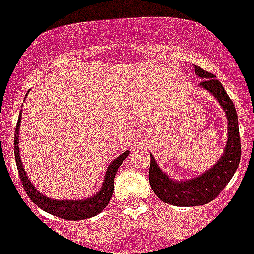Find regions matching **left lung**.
<instances>
[{
	"label": "left lung",
	"mask_w": 254,
	"mask_h": 254,
	"mask_svg": "<svg viewBox=\"0 0 254 254\" xmlns=\"http://www.w3.org/2000/svg\"><path fill=\"white\" fill-rule=\"evenodd\" d=\"M194 68H196V75L202 78L198 86L214 96L219 102L220 107L225 112L228 120V138L223 155L214 164V167L190 179L176 181L170 178L159 167L154 155L150 154L151 160H150L149 181L154 193L163 202L173 206H181V207L206 205L212 201L230 182L241 161V138H239L238 116L234 104L216 76L207 72L201 67L194 66Z\"/></svg>",
	"instance_id": "obj_1"
}]
</instances>
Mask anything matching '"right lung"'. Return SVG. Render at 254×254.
<instances>
[{"label":"right lung","mask_w":254,"mask_h":254,"mask_svg":"<svg viewBox=\"0 0 254 254\" xmlns=\"http://www.w3.org/2000/svg\"><path fill=\"white\" fill-rule=\"evenodd\" d=\"M28 95V94H26ZM25 95V96H26ZM20 125H21V112H20L19 120H17L16 125V132H15V138H13V143H15V160H16V167L19 170V176L21 178V183L25 188L26 194L29 198L35 203L39 208L48 212V214L55 215V216L61 217L64 220H85L90 219V217L95 216V215L100 214L105 208V206L109 203L113 194L114 190V177L117 174V170L121 167V164L123 163L127 156L129 155V150H126L125 152L114 159L107 168V172L104 174V181L102 183V187L95 194L91 197L81 199H55L51 197L44 196L42 192L38 190L29 179L28 174H26L25 169L22 167L21 158H20V149H19V132H20Z\"/></svg>","instance_id":"1"}]
</instances>
